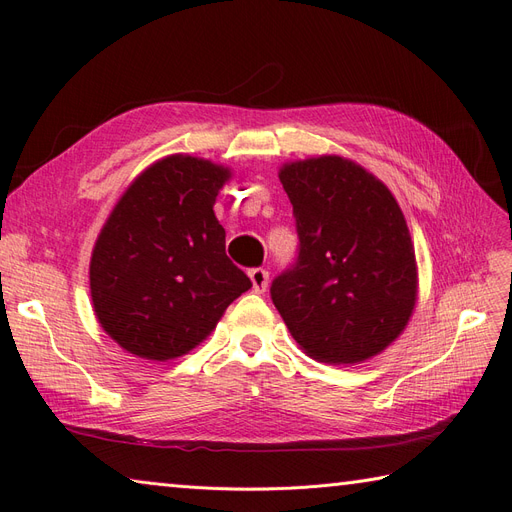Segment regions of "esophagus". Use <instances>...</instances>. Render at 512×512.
<instances>
[{"label":"esophagus","mask_w":512,"mask_h":512,"mask_svg":"<svg viewBox=\"0 0 512 512\" xmlns=\"http://www.w3.org/2000/svg\"><path fill=\"white\" fill-rule=\"evenodd\" d=\"M250 280H252V288L254 292H265L269 286V271L267 269H252L250 271Z\"/></svg>","instance_id":"esophagus-1"}]
</instances>
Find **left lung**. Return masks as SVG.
I'll return each mask as SVG.
<instances>
[{"mask_svg": "<svg viewBox=\"0 0 512 512\" xmlns=\"http://www.w3.org/2000/svg\"><path fill=\"white\" fill-rule=\"evenodd\" d=\"M299 256L271 299L316 361L361 363L406 329L416 303V258L406 218L386 185L339 156L284 164Z\"/></svg>", "mask_w": 512, "mask_h": 512, "instance_id": "8db88e82", "label": "left lung"}]
</instances>
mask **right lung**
<instances>
[{
	"mask_svg": "<svg viewBox=\"0 0 512 512\" xmlns=\"http://www.w3.org/2000/svg\"><path fill=\"white\" fill-rule=\"evenodd\" d=\"M230 170L175 153L123 192L96 241L89 288L102 329L130 354L168 361L215 329L252 288L213 213Z\"/></svg>",
	"mask_w": 512,
	"mask_h": 512,
	"instance_id": "1",
	"label": "right lung"
}]
</instances>
